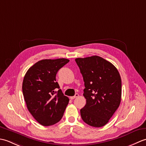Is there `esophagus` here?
Instances as JSON below:
<instances>
[{
    "label": "esophagus",
    "mask_w": 146,
    "mask_h": 146,
    "mask_svg": "<svg viewBox=\"0 0 146 146\" xmlns=\"http://www.w3.org/2000/svg\"><path fill=\"white\" fill-rule=\"evenodd\" d=\"M79 96V95L78 94H76L74 96H72V97H70V98L71 99V100H73V99H75V98H77Z\"/></svg>",
    "instance_id": "esophagus-1"
}]
</instances>
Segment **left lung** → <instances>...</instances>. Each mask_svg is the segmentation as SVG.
<instances>
[{
	"mask_svg": "<svg viewBox=\"0 0 146 146\" xmlns=\"http://www.w3.org/2000/svg\"><path fill=\"white\" fill-rule=\"evenodd\" d=\"M85 82V107L80 110L83 120L88 125L100 127L108 122L119 108L122 82L117 68L98 56L76 58Z\"/></svg>",
	"mask_w": 146,
	"mask_h": 146,
	"instance_id": "left-lung-1",
	"label": "left lung"
}]
</instances>
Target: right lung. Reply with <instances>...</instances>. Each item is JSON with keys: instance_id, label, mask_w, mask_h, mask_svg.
I'll use <instances>...</instances> for the list:
<instances>
[{"instance_id": "add662e5", "label": "right lung", "mask_w": 146, "mask_h": 146, "mask_svg": "<svg viewBox=\"0 0 146 146\" xmlns=\"http://www.w3.org/2000/svg\"><path fill=\"white\" fill-rule=\"evenodd\" d=\"M70 61L65 58L42 60L27 70L23 80V93L27 108L40 124H55L63 117L69 102L56 81L61 68ZM56 89H58L56 92Z\"/></svg>"}]
</instances>
